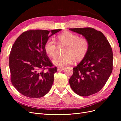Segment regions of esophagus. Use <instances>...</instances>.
<instances>
[{
    "label": "esophagus",
    "instance_id": "obj_1",
    "mask_svg": "<svg viewBox=\"0 0 121 121\" xmlns=\"http://www.w3.org/2000/svg\"><path fill=\"white\" fill-rule=\"evenodd\" d=\"M64 69V67H58L57 68V71H63Z\"/></svg>",
    "mask_w": 121,
    "mask_h": 121
}]
</instances>
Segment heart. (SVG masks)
I'll list each match as a JSON object with an SVG mask.
<instances>
[{
  "label": "heart",
  "instance_id": "obj_1",
  "mask_svg": "<svg viewBox=\"0 0 121 121\" xmlns=\"http://www.w3.org/2000/svg\"><path fill=\"white\" fill-rule=\"evenodd\" d=\"M58 45L60 47H65L63 51L64 55L56 56L52 60V63L58 67L71 64L74 60L75 61L82 60L89 49L88 40L85 38H80L79 35L71 32L59 35L56 40L50 38L47 41L44 49L49 56L53 57L55 56Z\"/></svg>",
  "mask_w": 121,
  "mask_h": 121
}]
</instances>
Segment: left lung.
I'll return each mask as SVG.
<instances>
[{"label": "left lung", "instance_id": "obj_1", "mask_svg": "<svg viewBox=\"0 0 121 121\" xmlns=\"http://www.w3.org/2000/svg\"><path fill=\"white\" fill-rule=\"evenodd\" d=\"M89 42L86 56L76 67L69 79L71 88L78 95L88 96L99 92L112 71L113 54L110 44L99 31L92 28L69 29Z\"/></svg>", "mask_w": 121, "mask_h": 121}]
</instances>
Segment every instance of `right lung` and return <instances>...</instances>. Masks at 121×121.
<instances>
[{
  "mask_svg": "<svg viewBox=\"0 0 121 121\" xmlns=\"http://www.w3.org/2000/svg\"><path fill=\"white\" fill-rule=\"evenodd\" d=\"M60 30H52L50 35L48 30H28L14 42L9 57L11 82L23 95L40 98L50 90L57 68L47 56L44 47L50 36Z\"/></svg>",
  "mask_w": 121,
  "mask_h": 121,
  "instance_id": "obj_1",
  "label": "right lung"
}]
</instances>
